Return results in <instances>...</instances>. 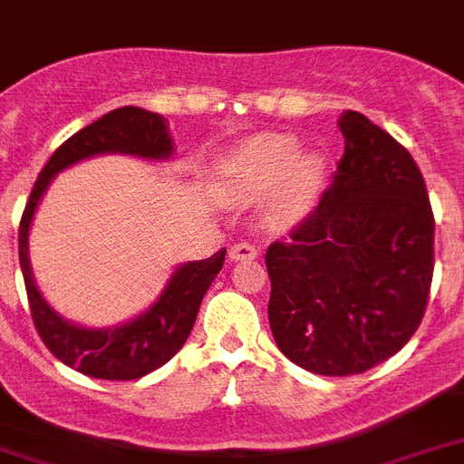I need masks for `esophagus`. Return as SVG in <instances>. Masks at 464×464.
<instances>
[{
	"instance_id": "1",
	"label": "esophagus",
	"mask_w": 464,
	"mask_h": 464,
	"mask_svg": "<svg viewBox=\"0 0 464 464\" xmlns=\"http://www.w3.org/2000/svg\"><path fill=\"white\" fill-rule=\"evenodd\" d=\"M233 262H243V260H255L257 257V247L253 243H236L228 253Z\"/></svg>"
}]
</instances>
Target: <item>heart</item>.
<instances>
[{
    "mask_svg": "<svg viewBox=\"0 0 464 464\" xmlns=\"http://www.w3.org/2000/svg\"><path fill=\"white\" fill-rule=\"evenodd\" d=\"M323 185V160L298 154L286 134H257L231 151L221 166V189L231 202H255L276 188L272 214L276 221L301 217Z\"/></svg>",
    "mask_w": 464,
    "mask_h": 464,
    "instance_id": "1",
    "label": "heart"
}]
</instances>
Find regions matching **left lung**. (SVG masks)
<instances>
[{
    "label": "left lung",
    "instance_id": "left-lung-1",
    "mask_svg": "<svg viewBox=\"0 0 464 464\" xmlns=\"http://www.w3.org/2000/svg\"><path fill=\"white\" fill-rule=\"evenodd\" d=\"M339 130L330 189L265 255L276 346L317 375L363 373L400 352L433 279V211L411 154L356 111Z\"/></svg>",
    "mask_w": 464,
    "mask_h": 464
}]
</instances>
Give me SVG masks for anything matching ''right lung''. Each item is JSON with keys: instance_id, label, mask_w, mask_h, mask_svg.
Instances as JSON below:
<instances>
[{"instance_id": "add662e5", "label": "right lung", "mask_w": 464, "mask_h": 464, "mask_svg": "<svg viewBox=\"0 0 464 464\" xmlns=\"http://www.w3.org/2000/svg\"><path fill=\"white\" fill-rule=\"evenodd\" d=\"M98 154H127L149 160L173 156V140L159 112L125 105L72 134L40 170L18 226V260L24 272L31 317L50 352L79 373L101 381H134L173 359L188 342L204 294L224 267L226 247L207 260L185 262L168 279L166 289L141 315L118 327H82L57 315L35 286L28 257L33 214L47 185L64 168Z\"/></svg>"}]
</instances>
